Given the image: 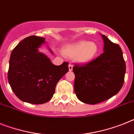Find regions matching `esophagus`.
I'll list each match as a JSON object with an SVG mask.
<instances>
[{"label":"esophagus","mask_w":134,"mask_h":134,"mask_svg":"<svg viewBox=\"0 0 134 134\" xmlns=\"http://www.w3.org/2000/svg\"><path fill=\"white\" fill-rule=\"evenodd\" d=\"M72 69H73L72 65H71V64H69V70L71 71H72Z\"/></svg>","instance_id":"1"}]
</instances>
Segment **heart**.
I'll return each instance as SVG.
<instances>
[{"mask_svg": "<svg viewBox=\"0 0 134 134\" xmlns=\"http://www.w3.org/2000/svg\"><path fill=\"white\" fill-rule=\"evenodd\" d=\"M62 52L65 57L69 59H74L78 63L87 64L98 56L99 47L93 41H80L65 46Z\"/></svg>", "mask_w": 134, "mask_h": 134, "instance_id": "heart-1", "label": "heart"}]
</instances>
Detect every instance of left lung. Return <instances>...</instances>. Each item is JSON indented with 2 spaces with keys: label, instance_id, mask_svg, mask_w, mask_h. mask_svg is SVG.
Returning a JSON list of instances; mask_svg holds the SVG:
<instances>
[{
  "label": "left lung",
  "instance_id": "obj_1",
  "mask_svg": "<svg viewBox=\"0 0 134 134\" xmlns=\"http://www.w3.org/2000/svg\"><path fill=\"white\" fill-rule=\"evenodd\" d=\"M104 52L85 65L73 67L75 74L74 91L82 103L95 105L116 95L123 85L125 61L118 44L105 35Z\"/></svg>",
  "mask_w": 134,
  "mask_h": 134
}]
</instances>
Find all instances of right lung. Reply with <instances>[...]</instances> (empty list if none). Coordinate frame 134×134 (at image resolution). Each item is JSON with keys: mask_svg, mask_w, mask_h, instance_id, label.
Segmentation results:
<instances>
[{"mask_svg": "<svg viewBox=\"0 0 134 134\" xmlns=\"http://www.w3.org/2000/svg\"><path fill=\"white\" fill-rule=\"evenodd\" d=\"M44 40L36 36L27 37L11 54L7 79L16 96L26 103L38 105L50 100L57 82L69 71L67 62L54 65L38 52Z\"/></svg>", "mask_w": 134, "mask_h": 134, "instance_id": "1", "label": "right lung"}]
</instances>
